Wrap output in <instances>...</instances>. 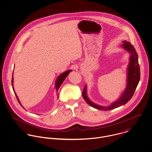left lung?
Masks as SVG:
<instances>
[{
    "label": "left lung",
    "mask_w": 152,
    "mask_h": 152,
    "mask_svg": "<svg viewBox=\"0 0 152 152\" xmlns=\"http://www.w3.org/2000/svg\"><path fill=\"white\" fill-rule=\"evenodd\" d=\"M121 46L131 54L127 68V86L122 95L116 101L108 106H102L93 102L87 95V86H85L83 91V96L88 105L101 110H109L127 104L132 97L138 83L140 80V68L138 63V57L134 46L129 42L123 41Z\"/></svg>",
    "instance_id": "left-lung-1"
}]
</instances>
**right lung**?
Returning a JSON list of instances; mask_svg holds the SVG:
<instances>
[{"label":"right lung","instance_id":"obj_1","mask_svg":"<svg viewBox=\"0 0 152 152\" xmlns=\"http://www.w3.org/2000/svg\"><path fill=\"white\" fill-rule=\"evenodd\" d=\"M71 71H72V70H66V72H64L63 73L61 74V75L59 76L58 77H57V80H56V88L57 91H58L59 88L60 87L61 85L62 84V83L65 80V78L68 76V75L69 74V73H70ZM12 76H13V72H12ZM12 84L13 91H14V93H15V96H16V97H17V99L18 102L20 103V104L21 105V106H22L21 104V103H20V101H19V99H18V98L17 94H15V91H14V87H13V76H12ZM22 107H23V106H22Z\"/></svg>","mask_w":152,"mask_h":152}]
</instances>
